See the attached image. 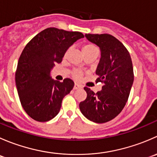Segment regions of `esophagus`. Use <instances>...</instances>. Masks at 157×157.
<instances>
[{
  "instance_id": "obj_1",
  "label": "esophagus",
  "mask_w": 157,
  "mask_h": 157,
  "mask_svg": "<svg viewBox=\"0 0 157 157\" xmlns=\"http://www.w3.org/2000/svg\"><path fill=\"white\" fill-rule=\"evenodd\" d=\"M81 88V86H80V85H78L77 83H75L74 86V90H78V89H80Z\"/></svg>"
}]
</instances>
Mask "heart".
<instances>
[{
  "instance_id": "heart-1",
  "label": "heart",
  "mask_w": 157,
  "mask_h": 157,
  "mask_svg": "<svg viewBox=\"0 0 157 157\" xmlns=\"http://www.w3.org/2000/svg\"><path fill=\"white\" fill-rule=\"evenodd\" d=\"M96 51H98L96 47L95 46L93 43H90V42L85 43L84 45H83V47H82V52H83V55H84V54L90 53V52H96ZM67 52H68V51L66 52V55L67 54ZM72 77H74V79H76V80H79V79L81 78L82 73L80 72L79 70H74V71H72Z\"/></svg>"
}]
</instances>
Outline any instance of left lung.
Wrapping results in <instances>:
<instances>
[{
  "label": "left lung",
  "mask_w": 157,
  "mask_h": 157,
  "mask_svg": "<svg viewBox=\"0 0 157 157\" xmlns=\"http://www.w3.org/2000/svg\"><path fill=\"white\" fill-rule=\"evenodd\" d=\"M85 36L100 48L96 82L103 85L102 90L96 93L85 86L87 96L79 106L89 120L105 123L115 118L127 102L134 82L132 61L128 49L112 35L86 34Z\"/></svg>",
  "instance_id": "8db88e82"
}]
</instances>
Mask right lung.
<instances>
[{
  "label": "right lung",
  "mask_w": 157,
  "mask_h": 157,
  "mask_svg": "<svg viewBox=\"0 0 157 157\" xmlns=\"http://www.w3.org/2000/svg\"><path fill=\"white\" fill-rule=\"evenodd\" d=\"M83 37L80 32L50 27L38 33L25 46L15 80L22 106L33 119L45 122L58 114L63 98L74 83L69 78L63 82L54 80L50 71L55 63L61 62L69 47Z\"/></svg>",
  "instance_id": "add662e5"
}]
</instances>
